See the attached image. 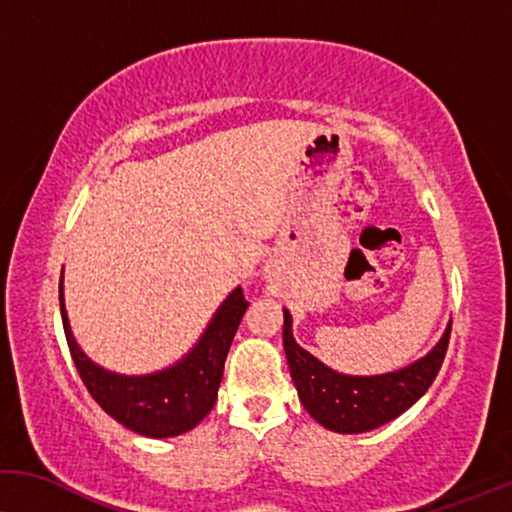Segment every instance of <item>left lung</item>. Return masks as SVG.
Returning a JSON list of instances; mask_svg holds the SVG:
<instances>
[{
    "instance_id": "left-lung-1",
    "label": "left lung",
    "mask_w": 512,
    "mask_h": 512,
    "mask_svg": "<svg viewBox=\"0 0 512 512\" xmlns=\"http://www.w3.org/2000/svg\"><path fill=\"white\" fill-rule=\"evenodd\" d=\"M450 329L452 325L429 355L383 376H345L331 371L294 341L290 311H285L283 345L299 399L313 420L338 434H362L399 417L429 390L448 352Z\"/></svg>"
}]
</instances>
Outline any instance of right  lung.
<instances>
[{
  "mask_svg": "<svg viewBox=\"0 0 512 512\" xmlns=\"http://www.w3.org/2000/svg\"><path fill=\"white\" fill-rule=\"evenodd\" d=\"M248 301L241 287L222 301L204 336L181 362L148 376H120L90 362L78 348L64 311L60 280V311L67 345L78 376L99 406L122 427L148 438H169L197 427L211 413L225 371L229 345L241 325Z\"/></svg>",
  "mask_w": 512,
  "mask_h": 512,
  "instance_id": "1",
  "label": "right lung"
}]
</instances>
